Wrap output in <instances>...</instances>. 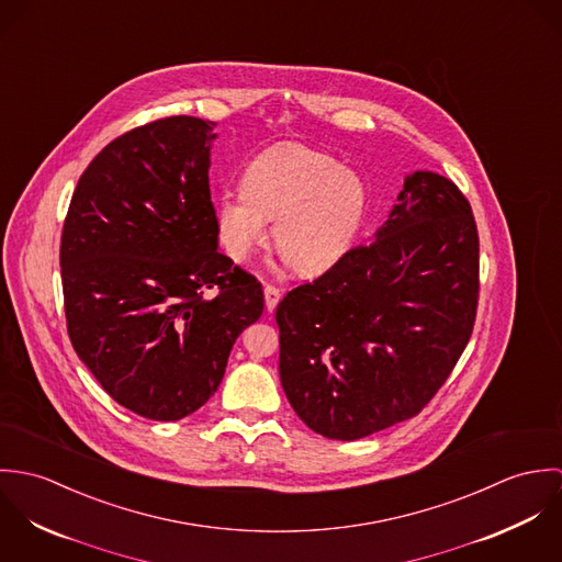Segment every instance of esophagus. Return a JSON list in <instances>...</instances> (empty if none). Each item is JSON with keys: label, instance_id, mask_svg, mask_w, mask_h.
<instances>
[{"label": "esophagus", "instance_id": "1", "mask_svg": "<svg viewBox=\"0 0 562 562\" xmlns=\"http://www.w3.org/2000/svg\"><path fill=\"white\" fill-rule=\"evenodd\" d=\"M263 296H266V310L268 312H274L279 301H281V290L274 288V285H266L263 288Z\"/></svg>", "mask_w": 562, "mask_h": 562}]
</instances>
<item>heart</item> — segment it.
<instances>
[{"label":"heart","mask_w":562,"mask_h":562,"mask_svg":"<svg viewBox=\"0 0 562 562\" xmlns=\"http://www.w3.org/2000/svg\"><path fill=\"white\" fill-rule=\"evenodd\" d=\"M368 207L361 177L322 151L277 145L252 158L241 188L216 203V229L232 259L246 261L268 240L303 274L330 268L355 240Z\"/></svg>","instance_id":"heart-1"}]
</instances>
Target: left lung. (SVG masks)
Here are the masks:
<instances>
[{
  "mask_svg": "<svg viewBox=\"0 0 562 562\" xmlns=\"http://www.w3.org/2000/svg\"><path fill=\"white\" fill-rule=\"evenodd\" d=\"M479 246L457 183L417 170L374 240L283 296L281 385L314 432L355 441L439 392L474 330Z\"/></svg>",
  "mask_w": 562,
  "mask_h": 562,
  "instance_id": "left-lung-1",
  "label": "left lung"
}]
</instances>
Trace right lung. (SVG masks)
Returning <instances> with one entry per match:
<instances>
[{
  "label": "right lung",
  "instance_id": "1",
  "mask_svg": "<svg viewBox=\"0 0 562 562\" xmlns=\"http://www.w3.org/2000/svg\"><path fill=\"white\" fill-rule=\"evenodd\" d=\"M216 123L140 125L81 172L60 240L71 344L125 408L181 419L214 396L261 283L218 250L210 194Z\"/></svg>",
  "mask_w": 562,
  "mask_h": 562
}]
</instances>
